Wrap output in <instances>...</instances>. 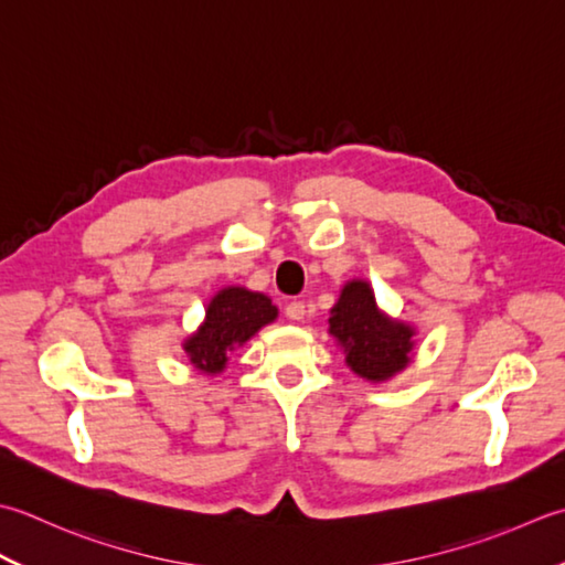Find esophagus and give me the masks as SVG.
<instances>
[{
  "mask_svg": "<svg viewBox=\"0 0 565 565\" xmlns=\"http://www.w3.org/2000/svg\"><path fill=\"white\" fill-rule=\"evenodd\" d=\"M305 315H307L305 302H299V299H295V302H290V305L285 307V317L292 319V321H302Z\"/></svg>",
  "mask_w": 565,
  "mask_h": 565,
  "instance_id": "34e87169",
  "label": "esophagus"
}]
</instances>
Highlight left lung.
I'll list each match as a JSON object with an SVG mask.
<instances>
[{"label": "left lung", "instance_id": "obj_1", "mask_svg": "<svg viewBox=\"0 0 565 565\" xmlns=\"http://www.w3.org/2000/svg\"><path fill=\"white\" fill-rule=\"evenodd\" d=\"M329 333L347 353L351 371L371 383H383L407 367L414 351V329L380 312L365 280L343 285L331 307Z\"/></svg>", "mask_w": 565, "mask_h": 565}]
</instances>
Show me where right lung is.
Masks as SVG:
<instances>
[{
	"label": "right lung",
	"instance_id": "1",
	"mask_svg": "<svg viewBox=\"0 0 565 565\" xmlns=\"http://www.w3.org/2000/svg\"><path fill=\"white\" fill-rule=\"evenodd\" d=\"M275 317L278 307L270 302V297L250 292L246 287H224L206 305L202 327L185 339L182 349L198 371L206 375L222 373L232 351L244 347L250 337L275 321Z\"/></svg>",
	"mask_w": 565,
	"mask_h": 565
}]
</instances>
